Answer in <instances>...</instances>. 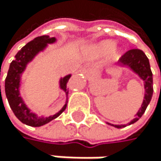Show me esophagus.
Returning a JSON list of instances; mask_svg holds the SVG:
<instances>
[{
	"label": "esophagus",
	"mask_w": 161,
	"mask_h": 161,
	"mask_svg": "<svg viewBox=\"0 0 161 161\" xmlns=\"http://www.w3.org/2000/svg\"><path fill=\"white\" fill-rule=\"evenodd\" d=\"M84 73H85V75H86L87 77H90V76H94V75H95V72H94V70H92V69H87V70H85V71H84Z\"/></svg>",
	"instance_id": "obj_1"
}]
</instances>
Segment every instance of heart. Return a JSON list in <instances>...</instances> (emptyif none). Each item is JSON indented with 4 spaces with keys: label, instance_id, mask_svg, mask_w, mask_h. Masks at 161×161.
I'll return each instance as SVG.
<instances>
[{
    "label": "heart",
    "instance_id": "obj_1",
    "mask_svg": "<svg viewBox=\"0 0 161 161\" xmlns=\"http://www.w3.org/2000/svg\"><path fill=\"white\" fill-rule=\"evenodd\" d=\"M92 57L96 59H103L108 56V62L115 64L119 62L123 56V49L116 46V41L112 39H104L97 42L92 47Z\"/></svg>",
    "mask_w": 161,
    "mask_h": 161
}]
</instances>
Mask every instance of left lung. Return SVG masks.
Listing matches in <instances>:
<instances>
[{
    "label": "left lung",
    "mask_w": 161,
    "mask_h": 161,
    "mask_svg": "<svg viewBox=\"0 0 161 161\" xmlns=\"http://www.w3.org/2000/svg\"><path fill=\"white\" fill-rule=\"evenodd\" d=\"M120 66L130 70L132 73H134L140 80L143 81L144 85V97L142 101L141 107L135 114V118L131 120L129 123L125 125H114L107 123V125H112L116 128H122L126 125H130L134 123H136L143 115L148 107V105L152 99L153 97V73L151 70L150 62L145 53L139 49H132L127 51L122 59L120 60Z\"/></svg>",
    "instance_id": "1"
}]
</instances>
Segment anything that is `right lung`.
Returning a JSON list of instances; mask_svg holds the SVG:
<instances>
[{"label": "right lung", "instance_id": "1", "mask_svg": "<svg viewBox=\"0 0 161 161\" xmlns=\"http://www.w3.org/2000/svg\"><path fill=\"white\" fill-rule=\"evenodd\" d=\"M58 38L50 37L49 36H41L36 37L34 40L30 41L15 55V59L11 62L9 69L8 71L7 78L4 83V91L7 96L9 106L13 111L16 118L23 124L30 126H41L44 125L51 121L55 120L65 110L67 106V95L69 91L66 89V83L71 77V74H67L59 79V88L65 92L66 100L63 108L54 115L49 116H38L36 112H33L28 104L25 102L21 96L22 89V77L23 73L26 71L28 65L32 63L40 53H43L48 45L57 43ZM1 94V86H0Z\"/></svg>", "mask_w": 161, "mask_h": 161}]
</instances>
